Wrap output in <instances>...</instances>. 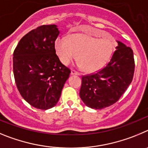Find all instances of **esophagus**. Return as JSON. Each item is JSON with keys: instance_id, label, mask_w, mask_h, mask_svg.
Segmentation results:
<instances>
[{"instance_id": "obj_1", "label": "esophagus", "mask_w": 148, "mask_h": 148, "mask_svg": "<svg viewBox=\"0 0 148 148\" xmlns=\"http://www.w3.org/2000/svg\"><path fill=\"white\" fill-rule=\"evenodd\" d=\"M71 74H76V75H79V74H80L79 72L76 71L75 70H71Z\"/></svg>"}]
</instances>
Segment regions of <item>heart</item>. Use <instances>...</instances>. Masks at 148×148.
<instances>
[{"label": "heart", "mask_w": 148, "mask_h": 148, "mask_svg": "<svg viewBox=\"0 0 148 148\" xmlns=\"http://www.w3.org/2000/svg\"><path fill=\"white\" fill-rule=\"evenodd\" d=\"M102 34L106 35V33ZM114 46L115 41L110 35L99 39L88 34H76L70 36L69 40L58 38L55 41L56 52L63 64H69L77 55L78 65L88 73L99 71L106 66Z\"/></svg>", "instance_id": "heart-1"}]
</instances>
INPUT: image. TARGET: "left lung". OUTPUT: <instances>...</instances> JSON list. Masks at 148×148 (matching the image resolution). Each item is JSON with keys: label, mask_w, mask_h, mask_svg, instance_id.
Instances as JSON below:
<instances>
[{"label": "left lung", "mask_w": 148, "mask_h": 148, "mask_svg": "<svg viewBox=\"0 0 148 148\" xmlns=\"http://www.w3.org/2000/svg\"><path fill=\"white\" fill-rule=\"evenodd\" d=\"M103 69L82 77L79 97L88 107L102 109L116 102L132 82L134 52L120 41Z\"/></svg>", "instance_id": "left-lung-1"}]
</instances>
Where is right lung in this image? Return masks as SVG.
<instances>
[{"label":"right lung","mask_w":148,"mask_h":148,"mask_svg":"<svg viewBox=\"0 0 148 148\" xmlns=\"http://www.w3.org/2000/svg\"><path fill=\"white\" fill-rule=\"evenodd\" d=\"M56 25H43L23 36L13 53V73L22 97L36 108L47 110L59 101L71 70L56 54Z\"/></svg>","instance_id":"obj_1"}]
</instances>
